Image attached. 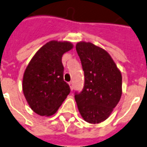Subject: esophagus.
Here are the masks:
<instances>
[{
    "label": "esophagus",
    "instance_id": "obj_1",
    "mask_svg": "<svg viewBox=\"0 0 147 147\" xmlns=\"http://www.w3.org/2000/svg\"><path fill=\"white\" fill-rule=\"evenodd\" d=\"M69 85H70V89L73 90V89H74V83H73V81H70V83H69Z\"/></svg>",
    "mask_w": 147,
    "mask_h": 147
}]
</instances>
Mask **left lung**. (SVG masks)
<instances>
[{
	"mask_svg": "<svg viewBox=\"0 0 147 147\" xmlns=\"http://www.w3.org/2000/svg\"><path fill=\"white\" fill-rule=\"evenodd\" d=\"M84 72V86L75 93L79 112L90 123L107 120L122 95V76L109 53L90 42L76 45Z\"/></svg>",
	"mask_w": 147,
	"mask_h": 147,
	"instance_id": "1",
	"label": "left lung"
}]
</instances>
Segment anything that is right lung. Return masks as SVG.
Segmentation results:
<instances>
[{"label": "right lung", "instance_id": "1", "mask_svg": "<svg viewBox=\"0 0 147 147\" xmlns=\"http://www.w3.org/2000/svg\"><path fill=\"white\" fill-rule=\"evenodd\" d=\"M73 48L67 41H51L33 57L23 77V92L30 107L40 116L54 114L70 92L63 80L62 56Z\"/></svg>", "mask_w": 147, "mask_h": 147}]
</instances>
